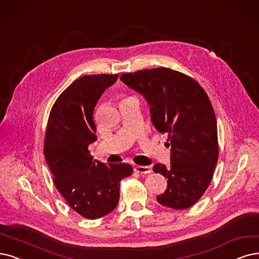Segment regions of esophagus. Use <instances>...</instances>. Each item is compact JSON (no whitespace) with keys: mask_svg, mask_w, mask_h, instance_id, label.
I'll return each instance as SVG.
<instances>
[{"mask_svg":"<svg viewBox=\"0 0 259 259\" xmlns=\"http://www.w3.org/2000/svg\"><path fill=\"white\" fill-rule=\"evenodd\" d=\"M135 169H136V171H138V173H141V174H149L151 171V167L147 166V165H136Z\"/></svg>","mask_w":259,"mask_h":259,"instance_id":"obj_1","label":"esophagus"}]
</instances>
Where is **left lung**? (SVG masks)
Returning <instances> with one entry per match:
<instances>
[{"label":"left lung","mask_w":259,"mask_h":259,"mask_svg":"<svg viewBox=\"0 0 259 259\" xmlns=\"http://www.w3.org/2000/svg\"><path fill=\"white\" fill-rule=\"evenodd\" d=\"M120 80L145 98L150 119L161 133H167L170 165L156 163V173L167 178L158 203L186 209L202 197L218 162V127L207 94L195 80L168 68L124 73Z\"/></svg>","instance_id":"obj_1"}]
</instances>
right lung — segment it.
I'll list each match as a JSON object with an SVG mask.
<instances>
[{"label":"right lung","mask_w":259,"mask_h":259,"mask_svg":"<svg viewBox=\"0 0 259 259\" xmlns=\"http://www.w3.org/2000/svg\"><path fill=\"white\" fill-rule=\"evenodd\" d=\"M118 74L84 75L56 99L45 138V159L54 185L69 206L88 219L112 212L119 200L120 180L132 175L128 163L93 160L89 146L97 141L94 109Z\"/></svg>","instance_id":"right-lung-1"}]
</instances>
